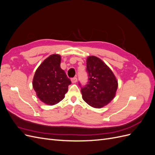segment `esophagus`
Wrapping results in <instances>:
<instances>
[{"mask_svg":"<svg viewBox=\"0 0 155 155\" xmlns=\"http://www.w3.org/2000/svg\"><path fill=\"white\" fill-rule=\"evenodd\" d=\"M71 81H72V83H76V82L78 81V79H77V78H72V79H71Z\"/></svg>","mask_w":155,"mask_h":155,"instance_id":"esophagus-1","label":"esophagus"}]
</instances>
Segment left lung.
Listing matches in <instances>:
<instances>
[{
    "label": "left lung",
    "instance_id": "8db88e82",
    "mask_svg": "<svg viewBox=\"0 0 155 155\" xmlns=\"http://www.w3.org/2000/svg\"><path fill=\"white\" fill-rule=\"evenodd\" d=\"M88 81L81 87L84 101L94 108H101L113 99L118 88V81L109 67L96 56H90L87 60Z\"/></svg>",
    "mask_w": 155,
    "mask_h": 155
}]
</instances>
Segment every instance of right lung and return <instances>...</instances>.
<instances>
[{"instance_id":"1","label":"right lung","mask_w":155,"mask_h":155,"mask_svg":"<svg viewBox=\"0 0 155 155\" xmlns=\"http://www.w3.org/2000/svg\"><path fill=\"white\" fill-rule=\"evenodd\" d=\"M61 56L51 55L37 69L33 87L39 100L48 105L58 104L64 97L71 81L61 68Z\"/></svg>"}]
</instances>
